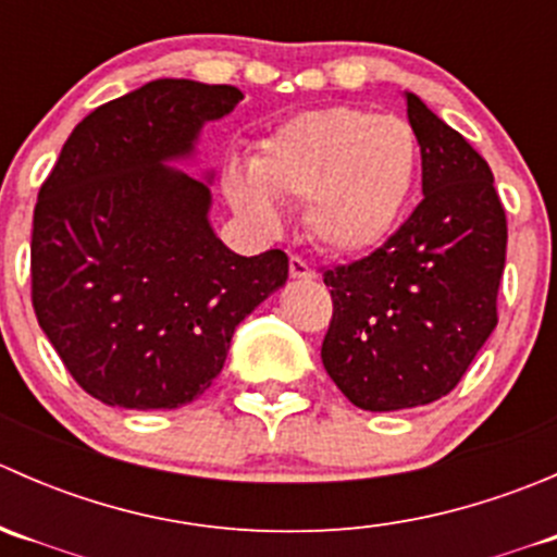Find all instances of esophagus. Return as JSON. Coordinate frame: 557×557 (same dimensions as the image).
Returning a JSON list of instances; mask_svg holds the SVG:
<instances>
[{"label":"esophagus","mask_w":557,"mask_h":557,"mask_svg":"<svg viewBox=\"0 0 557 557\" xmlns=\"http://www.w3.org/2000/svg\"><path fill=\"white\" fill-rule=\"evenodd\" d=\"M288 272H290V277H294V280H312L314 277V269L305 261V258H299V256H290Z\"/></svg>","instance_id":"obj_1"}]
</instances>
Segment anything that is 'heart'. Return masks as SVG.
I'll return each mask as SVG.
<instances>
[{
    "mask_svg": "<svg viewBox=\"0 0 557 557\" xmlns=\"http://www.w3.org/2000/svg\"><path fill=\"white\" fill-rule=\"evenodd\" d=\"M418 166V137L407 121L329 107L301 112L263 139L250 161L252 177H228V199L263 228L280 223L272 196L307 201L314 243L336 256H363L396 232Z\"/></svg>",
    "mask_w": 557,
    "mask_h": 557,
    "instance_id": "1",
    "label": "heart"
}]
</instances>
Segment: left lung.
Wrapping results in <instances>:
<instances>
[{
	"label": "left lung",
	"mask_w": 557,
	"mask_h": 557,
	"mask_svg": "<svg viewBox=\"0 0 557 557\" xmlns=\"http://www.w3.org/2000/svg\"><path fill=\"white\" fill-rule=\"evenodd\" d=\"M423 159V201L383 247L325 269L334 314L320 358L369 412L447 396L498 323L507 215L487 161L404 94Z\"/></svg>",
	"instance_id": "left-lung-1"
}]
</instances>
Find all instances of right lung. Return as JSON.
I'll return each instance as SVG.
<instances>
[{"label": "right lung", "mask_w": 557, "mask_h": 557, "mask_svg": "<svg viewBox=\"0 0 557 557\" xmlns=\"http://www.w3.org/2000/svg\"><path fill=\"white\" fill-rule=\"evenodd\" d=\"M239 99L234 86L145 83L83 117L39 188L32 305L102 404H190L221 374L234 329L288 280L283 250H228L210 226V185L166 166Z\"/></svg>", "instance_id": "1"}]
</instances>
